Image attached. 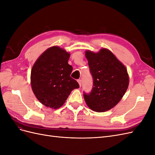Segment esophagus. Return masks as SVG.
<instances>
[{
	"label": "esophagus",
	"mask_w": 155,
	"mask_h": 155,
	"mask_svg": "<svg viewBox=\"0 0 155 155\" xmlns=\"http://www.w3.org/2000/svg\"><path fill=\"white\" fill-rule=\"evenodd\" d=\"M78 83H79V86H81V79H78Z\"/></svg>",
	"instance_id": "34e87169"
}]
</instances>
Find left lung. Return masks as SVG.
<instances>
[{
	"instance_id": "obj_1",
	"label": "left lung",
	"mask_w": 155,
	"mask_h": 155,
	"mask_svg": "<svg viewBox=\"0 0 155 155\" xmlns=\"http://www.w3.org/2000/svg\"><path fill=\"white\" fill-rule=\"evenodd\" d=\"M93 86L90 93L84 92L88 107L95 112L110 110L121 100L129 86V76L124 65L110 51L102 48L99 52L87 51Z\"/></svg>"
}]
</instances>
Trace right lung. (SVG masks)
<instances>
[{"mask_svg":"<svg viewBox=\"0 0 155 155\" xmlns=\"http://www.w3.org/2000/svg\"><path fill=\"white\" fill-rule=\"evenodd\" d=\"M70 54L52 46L37 59L31 72V85L38 100L46 107L58 109L70 92L79 85L70 77L73 70L68 63Z\"/></svg>","mask_w":155,"mask_h":155,"instance_id":"add662e5","label":"right lung"}]
</instances>
